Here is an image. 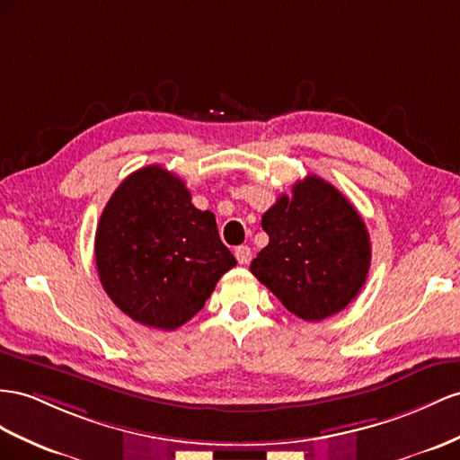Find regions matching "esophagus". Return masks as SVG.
<instances>
[{"label":"esophagus","mask_w":460,"mask_h":460,"mask_svg":"<svg viewBox=\"0 0 460 460\" xmlns=\"http://www.w3.org/2000/svg\"><path fill=\"white\" fill-rule=\"evenodd\" d=\"M234 256H237L239 264L246 266L252 261V251L249 249V246H237V249H234Z\"/></svg>","instance_id":"1"}]
</instances>
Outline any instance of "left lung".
<instances>
[{
    "instance_id": "obj_1",
    "label": "left lung",
    "mask_w": 460,
    "mask_h": 460,
    "mask_svg": "<svg viewBox=\"0 0 460 460\" xmlns=\"http://www.w3.org/2000/svg\"><path fill=\"white\" fill-rule=\"evenodd\" d=\"M270 243L251 272L303 321L316 323L358 297L371 266L369 233L349 199L309 174L262 216Z\"/></svg>"
}]
</instances>
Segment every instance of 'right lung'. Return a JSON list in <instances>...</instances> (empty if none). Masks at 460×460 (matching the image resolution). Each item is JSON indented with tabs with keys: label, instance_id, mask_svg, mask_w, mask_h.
Here are the masks:
<instances>
[{
	"label": "right lung",
	"instance_id": "1",
	"mask_svg": "<svg viewBox=\"0 0 460 460\" xmlns=\"http://www.w3.org/2000/svg\"><path fill=\"white\" fill-rule=\"evenodd\" d=\"M95 261L116 307L159 331L190 321L237 264L219 239L216 216L194 208L184 181L161 164L116 188L97 227Z\"/></svg>",
	"mask_w": 460,
	"mask_h": 460
}]
</instances>
